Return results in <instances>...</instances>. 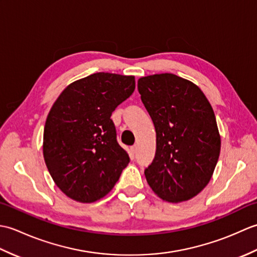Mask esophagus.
I'll list each match as a JSON object with an SVG mask.
<instances>
[{
  "instance_id": "1",
  "label": "esophagus",
  "mask_w": 257,
  "mask_h": 257,
  "mask_svg": "<svg viewBox=\"0 0 257 257\" xmlns=\"http://www.w3.org/2000/svg\"><path fill=\"white\" fill-rule=\"evenodd\" d=\"M130 152H132L133 156H135L136 152H137V146H133L132 148H130Z\"/></svg>"
}]
</instances>
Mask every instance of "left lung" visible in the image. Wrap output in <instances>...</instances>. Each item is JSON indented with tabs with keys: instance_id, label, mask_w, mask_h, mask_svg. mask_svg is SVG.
I'll list each match as a JSON object with an SVG mask.
<instances>
[{
	"instance_id": "left-lung-1",
	"label": "left lung",
	"mask_w": 257,
	"mask_h": 257,
	"mask_svg": "<svg viewBox=\"0 0 257 257\" xmlns=\"http://www.w3.org/2000/svg\"><path fill=\"white\" fill-rule=\"evenodd\" d=\"M138 90L157 134L147 182L166 201L192 199L209 183L220 156L212 106L198 86L173 74L141 77Z\"/></svg>"
}]
</instances>
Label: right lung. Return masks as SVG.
I'll list each match as a JSON object with an SVG mask.
<instances>
[{
  "label": "right lung",
  "mask_w": 257,
  "mask_h": 257,
  "mask_svg": "<svg viewBox=\"0 0 257 257\" xmlns=\"http://www.w3.org/2000/svg\"><path fill=\"white\" fill-rule=\"evenodd\" d=\"M135 86L134 76L96 73L67 86L54 102L43 154L54 182L68 198L83 203L103 198L128 166L110 116Z\"/></svg>",
  "instance_id": "add662e5"
}]
</instances>
